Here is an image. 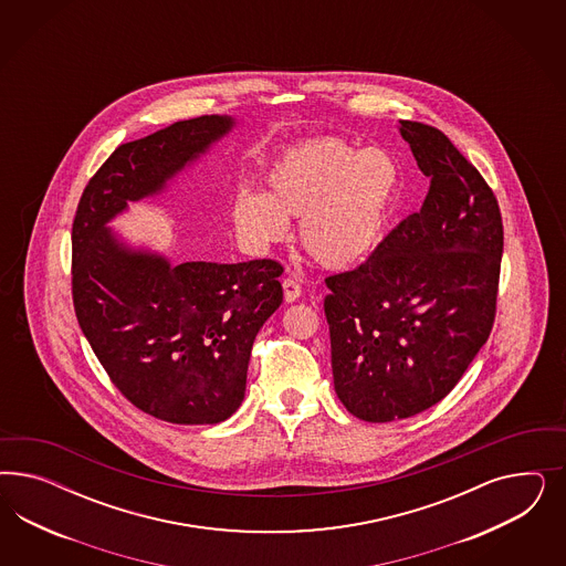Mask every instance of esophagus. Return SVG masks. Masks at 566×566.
I'll return each mask as SVG.
<instances>
[{
	"label": "esophagus",
	"instance_id": "obj_1",
	"mask_svg": "<svg viewBox=\"0 0 566 566\" xmlns=\"http://www.w3.org/2000/svg\"><path fill=\"white\" fill-rule=\"evenodd\" d=\"M282 289H284V298L289 301V303H294V301H298V296H301V284H298V280L296 277H284V282H282Z\"/></svg>",
	"mask_w": 566,
	"mask_h": 566
}]
</instances>
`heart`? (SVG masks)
I'll return each mask as SVG.
<instances>
[{"mask_svg":"<svg viewBox=\"0 0 566 566\" xmlns=\"http://www.w3.org/2000/svg\"><path fill=\"white\" fill-rule=\"evenodd\" d=\"M268 192H242L232 206L240 239L259 251L298 239L326 268H348L369 258L384 239L400 170L384 149H355L340 138L311 140L282 155L268 171Z\"/></svg>","mask_w":566,"mask_h":566,"instance_id":"b5f03b06","label":"heart"}]
</instances>
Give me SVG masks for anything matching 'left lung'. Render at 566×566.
<instances>
[{
    "instance_id": "left-lung-1",
    "label": "left lung",
    "mask_w": 566,
    "mask_h": 566,
    "mask_svg": "<svg viewBox=\"0 0 566 566\" xmlns=\"http://www.w3.org/2000/svg\"><path fill=\"white\" fill-rule=\"evenodd\" d=\"M426 201L360 265L327 275L334 388L346 411L384 423L426 411L490 338L504 247L496 195L442 130L400 120Z\"/></svg>"
}]
</instances>
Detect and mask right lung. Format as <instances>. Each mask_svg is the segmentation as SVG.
<instances>
[{
	"label": "right lung",
	"instance_id": "add662e5",
	"mask_svg": "<svg viewBox=\"0 0 566 566\" xmlns=\"http://www.w3.org/2000/svg\"><path fill=\"white\" fill-rule=\"evenodd\" d=\"M232 124L201 116L124 143L88 180L72 223L78 326L138 411L180 426L220 423L239 409L253 340L284 296V268L274 259L171 265L122 247L105 223L164 189Z\"/></svg>",
	"mask_w": 566,
	"mask_h": 566
}]
</instances>
